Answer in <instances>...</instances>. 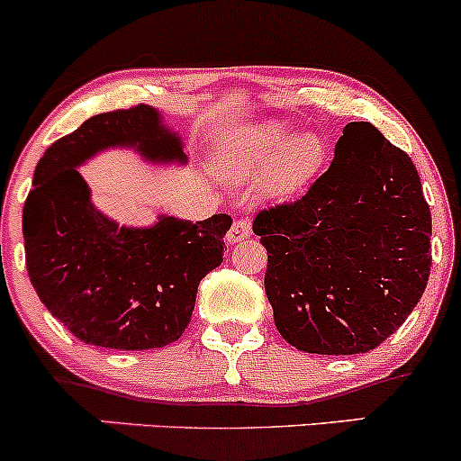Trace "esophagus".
Wrapping results in <instances>:
<instances>
[{
    "label": "esophagus",
    "instance_id": "obj_1",
    "mask_svg": "<svg viewBox=\"0 0 461 461\" xmlns=\"http://www.w3.org/2000/svg\"><path fill=\"white\" fill-rule=\"evenodd\" d=\"M246 237H250V221L244 220V217L232 221L229 235H226V241H229V244H237V241L246 240Z\"/></svg>",
    "mask_w": 461,
    "mask_h": 461
}]
</instances>
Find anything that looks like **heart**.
I'll return each mask as SVG.
<instances>
[{
	"label": "heart",
	"mask_w": 461,
	"mask_h": 461,
	"mask_svg": "<svg viewBox=\"0 0 461 461\" xmlns=\"http://www.w3.org/2000/svg\"><path fill=\"white\" fill-rule=\"evenodd\" d=\"M326 159V141L320 132L302 131L284 120H268L249 128L226 144L217 155L215 170L229 182H250L259 177L264 197H288L302 191Z\"/></svg>",
	"instance_id": "b5f03b06"
}]
</instances>
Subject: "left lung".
Returning a JSON list of instances; mask_svg holds the SVG:
<instances>
[{
  "instance_id": "obj_1",
  "label": "left lung",
  "mask_w": 461,
  "mask_h": 461,
  "mask_svg": "<svg viewBox=\"0 0 461 461\" xmlns=\"http://www.w3.org/2000/svg\"><path fill=\"white\" fill-rule=\"evenodd\" d=\"M266 297L303 353L377 348L404 324L430 273V208L417 168L368 122H350L333 164L300 202L258 212Z\"/></svg>"
}]
</instances>
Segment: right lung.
<instances>
[{"instance_id": "obj_1", "label": "right lung", "mask_w": 461, "mask_h": 461, "mask_svg": "<svg viewBox=\"0 0 461 461\" xmlns=\"http://www.w3.org/2000/svg\"><path fill=\"white\" fill-rule=\"evenodd\" d=\"M124 149L153 166H186L184 140L153 106L99 113L57 140L32 175L23 203L26 268L41 303L77 339L102 348L149 350L188 329L197 286L224 258L232 220L158 215L122 226L90 199L79 166Z\"/></svg>"}]
</instances>
